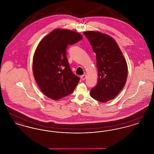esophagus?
<instances>
[{
	"instance_id": "esophagus-1",
	"label": "esophagus",
	"mask_w": 154,
	"mask_h": 154,
	"mask_svg": "<svg viewBox=\"0 0 154 154\" xmlns=\"http://www.w3.org/2000/svg\"><path fill=\"white\" fill-rule=\"evenodd\" d=\"M86 78H87V75L85 74H84L81 76V79L82 80H85L86 79Z\"/></svg>"
}]
</instances>
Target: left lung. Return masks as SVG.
<instances>
[{
	"label": "left lung",
	"instance_id": "8db88e82",
	"mask_svg": "<svg viewBox=\"0 0 154 154\" xmlns=\"http://www.w3.org/2000/svg\"><path fill=\"white\" fill-rule=\"evenodd\" d=\"M96 55L98 81L90 92L91 96L101 102L116 97L125 85L128 66L117 43L110 36L99 32H84Z\"/></svg>",
	"mask_w": 154,
	"mask_h": 154
}]
</instances>
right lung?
Returning a JSON list of instances; mask_svg holds the SVG:
<instances>
[{"instance_id":"1","label":"right lung","mask_w":154,"mask_h":154,"mask_svg":"<svg viewBox=\"0 0 154 154\" xmlns=\"http://www.w3.org/2000/svg\"><path fill=\"white\" fill-rule=\"evenodd\" d=\"M82 38V35L73 30L57 29L38 45L33 60V75L48 97L60 99L71 94L77 85L80 79L70 67L66 50Z\"/></svg>"}]
</instances>
